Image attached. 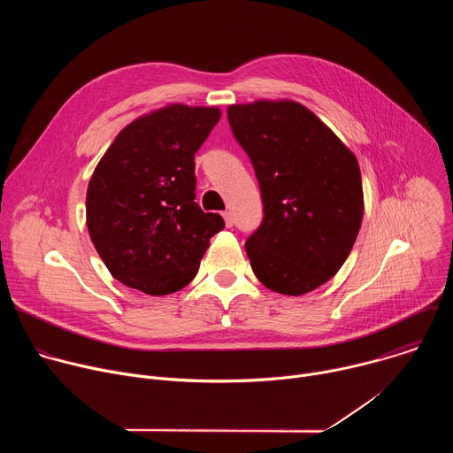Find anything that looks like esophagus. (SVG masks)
Masks as SVG:
<instances>
[{
  "label": "esophagus",
  "instance_id": "obj_1",
  "mask_svg": "<svg viewBox=\"0 0 453 453\" xmlns=\"http://www.w3.org/2000/svg\"><path fill=\"white\" fill-rule=\"evenodd\" d=\"M222 217H224V222H226L227 227H233V226H234V217H233L231 211H224Z\"/></svg>",
  "mask_w": 453,
  "mask_h": 453
}]
</instances>
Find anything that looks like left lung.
Listing matches in <instances>:
<instances>
[{"label":"left lung","instance_id":"1","mask_svg":"<svg viewBox=\"0 0 453 453\" xmlns=\"http://www.w3.org/2000/svg\"><path fill=\"white\" fill-rule=\"evenodd\" d=\"M227 118L264 201V220L245 242L250 267L278 294L311 292L339 273L357 240L364 215L358 161L292 100L229 105Z\"/></svg>","mask_w":453,"mask_h":453}]
</instances>
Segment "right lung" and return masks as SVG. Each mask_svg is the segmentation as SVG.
<instances>
[{
    "mask_svg": "<svg viewBox=\"0 0 453 453\" xmlns=\"http://www.w3.org/2000/svg\"><path fill=\"white\" fill-rule=\"evenodd\" d=\"M217 107L172 104L128 123L96 165L86 217L95 249L123 285L166 296L196 278L219 213L196 203V152Z\"/></svg>",
    "mask_w": 453,
    "mask_h": 453,
    "instance_id": "add662e5",
    "label": "right lung"
}]
</instances>
